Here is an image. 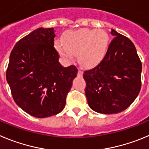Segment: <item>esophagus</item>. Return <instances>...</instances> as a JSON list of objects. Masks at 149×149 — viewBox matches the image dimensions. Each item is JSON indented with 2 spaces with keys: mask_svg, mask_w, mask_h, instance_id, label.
I'll list each match as a JSON object with an SVG mask.
<instances>
[{
  "mask_svg": "<svg viewBox=\"0 0 149 149\" xmlns=\"http://www.w3.org/2000/svg\"><path fill=\"white\" fill-rule=\"evenodd\" d=\"M83 75V71L81 70H79V71H78V76H82Z\"/></svg>",
  "mask_w": 149,
  "mask_h": 149,
  "instance_id": "esophagus-1",
  "label": "esophagus"
}]
</instances>
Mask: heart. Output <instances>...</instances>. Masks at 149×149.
<instances>
[{"label": "heart", "instance_id": "1", "mask_svg": "<svg viewBox=\"0 0 149 149\" xmlns=\"http://www.w3.org/2000/svg\"><path fill=\"white\" fill-rule=\"evenodd\" d=\"M109 37L102 29H81L67 32L63 36V44L58 42L56 48L59 54L68 61L74 55L82 66L93 68L99 65L108 52Z\"/></svg>", "mask_w": 149, "mask_h": 149}]
</instances>
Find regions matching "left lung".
<instances>
[{
    "label": "left lung",
    "mask_w": 149,
    "mask_h": 149,
    "mask_svg": "<svg viewBox=\"0 0 149 149\" xmlns=\"http://www.w3.org/2000/svg\"><path fill=\"white\" fill-rule=\"evenodd\" d=\"M111 33L114 38L104 58L83 74L88 105L104 114L126 109L141 89L142 63L134 45L114 29H111Z\"/></svg>",
    "instance_id": "1"
}]
</instances>
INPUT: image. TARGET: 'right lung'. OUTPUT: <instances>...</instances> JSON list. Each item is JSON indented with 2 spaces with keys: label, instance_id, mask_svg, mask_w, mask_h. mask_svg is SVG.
I'll return each mask as SVG.
<instances>
[{
  "label": "right lung",
  "instance_id": "1",
  "mask_svg": "<svg viewBox=\"0 0 149 149\" xmlns=\"http://www.w3.org/2000/svg\"><path fill=\"white\" fill-rule=\"evenodd\" d=\"M53 28H38L16 43L9 56L6 80L13 98L26 113L45 118L60 113L77 75L65 68L54 47Z\"/></svg>",
  "mask_w": 149,
  "mask_h": 149
}]
</instances>
